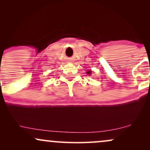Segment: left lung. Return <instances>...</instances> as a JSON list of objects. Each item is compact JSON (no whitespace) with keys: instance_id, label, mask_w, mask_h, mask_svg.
Wrapping results in <instances>:
<instances>
[{"instance_id":"8db88e82","label":"left lung","mask_w":150,"mask_h":150,"mask_svg":"<svg viewBox=\"0 0 150 150\" xmlns=\"http://www.w3.org/2000/svg\"><path fill=\"white\" fill-rule=\"evenodd\" d=\"M87 74H89H89H91V71H88V72H87Z\"/></svg>"}]
</instances>
